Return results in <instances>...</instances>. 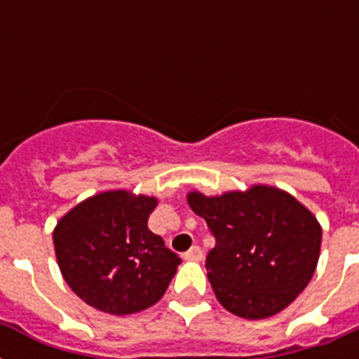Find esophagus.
I'll return each mask as SVG.
<instances>
[{"mask_svg":"<svg viewBox=\"0 0 359 359\" xmlns=\"http://www.w3.org/2000/svg\"><path fill=\"white\" fill-rule=\"evenodd\" d=\"M182 257H184L186 261H201L203 251H201V248H199V245H194V248H190V250L186 251Z\"/></svg>","mask_w":359,"mask_h":359,"instance_id":"1","label":"esophagus"}]
</instances>
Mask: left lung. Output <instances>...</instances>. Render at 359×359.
I'll use <instances>...</instances> for the list:
<instances>
[{
	"mask_svg": "<svg viewBox=\"0 0 359 359\" xmlns=\"http://www.w3.org/2000/svg\"><path fill=\"white\" fill-rule=\"evenodd\" d=\"M188 205L216 238L205 266L214 294L233 315L272 317L311 281L323 229L290 194L264 184L214 197L190 191Z\"/></svg>",
	"mask_w": 359,
	"mask_h": 359,
	"instance_id": "obj_1",
	"label": "left lung"
}]
</instances>
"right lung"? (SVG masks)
<instances>
[{"instance_id": "1", "label": "right lung", "mask_w": 359, "mask_h": 359, "mask_svg": "<svg viewBox=\"0 0 359 359\" xmlns=\"http://www.w3.org/2000/svg\"><path fill=\"white\" fill-rule=\"evenodd\" d=\"M156 197L109 190L89 197L59 219L53 248L59 270L87 306L130 315L154 306L180 257L147 227Z\"/></svg>"}]
</instances>
